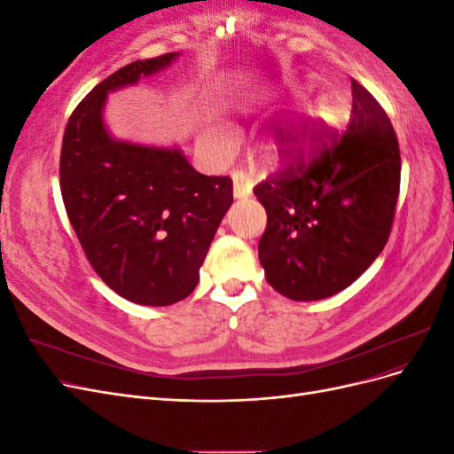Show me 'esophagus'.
Masks as SVG:
<instances>
[{
	"label": "esophagus",
	"mask_w": 454,
	"mask_h": 454,
	"mask_svg": "<svg viewBox=\"0 0 454 454\" xmlns=\"http://www.w3.org/2000/svg\"><path fill=\"white\" fill-rule=\"evenodd\" d=\"M232 185H235V197L237 199H248L252 195L254 184L244 170L232 172Z\"/></svg>",
	"instance_id": "esophagus-1"
}]
</instances>
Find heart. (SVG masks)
Returning <instances> with one entry per match:
<instances>
[{
  "label": "heart",
  "instance_id": "1",
  "mask_svg": "<svg viewBox=\"0 0 454 454\" xmlns=\"http://www.w3.org/2000/svg\"><path fill=\"white\" fill-rule=\"evenodd\" d=\"M316 121H320V122H324V125H327V122H329V115L318 114V115H316Z\"/></svg>",
  "mask_w": 454,
  "mask_h": 454
}]
</instances>
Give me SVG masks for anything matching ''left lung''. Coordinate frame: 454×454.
<instances>
[{
    "mask_svg": "<svg viewBox=\"0 0 454 454\" xmlns=\"http://www.w3.org/2000/svg\"><path fill=\"white\" fill-rule=\"evenodd\" d=\"M282 168L254 187L267 212L259 261L287 299L332 297L360 278L388 242L402 157L392 122L352 79L342 136H284Z\"/></svg>",
    "mask_w": 454,
    "mask_h": 454,
    "instance_id": "8db88e82",
    "label": "left lung"
}]
</instances>
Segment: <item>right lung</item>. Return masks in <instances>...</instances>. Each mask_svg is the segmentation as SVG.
Returning <instances> with one entry per match:
<instances>
[{"label": "right lung", "instance_id": "obj_1", "mask_svg": "<svg viewBox=\"0 0 454 454\" xmlns=\"http://www.w3.org/2000/svg\"><path fill=\"white\" fill-rule=\"evenodd\" d=\"M177 52L136 60L96 85L67 119L60 191L96 274L132 303L168 307L191 295L212 239L232 204L229 176L199 174L177 147L112 138L107 92L138 83Z\"/></svg>", "mask_w": 454, "mask_h": 454}]
</instances>
